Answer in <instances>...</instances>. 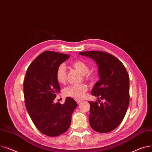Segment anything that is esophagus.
Instances as JSON below:
<instances>
[{"mask_svg":"<svg viewBox=\"0 0 152 152\" xmlns=\"http://www.w3.org/2000/svg\"><path fill=\"white\" fill-rule=\"evenodd\" d=\"M82 102V100H77V104H80Z\"/></svg>","mask_w":152,"mask_h":152,"instance_id":"34e87169","label":"esophagus"}]
</instances>
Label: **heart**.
<instances>
[{
  "label": "heart",
  "mask_w": 152,
  "mask_h": 152,
  "mask_svg": "<svg viewBox=\"0 0 152 152\" xmlns=\"http://www.w3.org/2000/svg\"><path fill=\"white\" fill-rule=\"evenodd\" d=\"M72 66L80 74L83 75H88L90 68L85 62L80 60L75 61L72 63ZM56 75L59 83H64L66 77V68L64 64H62L58 67ZM87 90V86L84 84L72 85L66 87L63 91V93L66 96L72 97L75 99H81L84 96Z\"/></svg>",
  "instance_id": "obj_1"
}]
</instances>
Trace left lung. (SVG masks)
I'll use <instances>...</instances> for the list:
<instances>
[{
	"label": "left lung",
	"instance_id": "left-lung-1",
	"mask_svg": "<svg viewBox=\"0 0 152 152\" xmlns=\"http://www.w3.org/2000/svg\"><path fill=\"white\" fill-rule=\"evenodd\" d=\"M93 59L98 67L99 80L91 94L105 102L89 101V122L96 131L106 133L117 128L123 121L129 102V77L122 62L109 53L99 51L80 52Z\"/></svg>",
	"mask_w": 152,
	"mask_h": 152
}]
</instances>
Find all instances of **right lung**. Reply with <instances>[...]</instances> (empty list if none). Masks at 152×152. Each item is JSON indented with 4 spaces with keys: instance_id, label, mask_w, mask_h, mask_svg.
<instances>
[{
    "instance_id": "add662e5",
    "label": "right lung",
    "mask_w": 152,
    "mask_h": 152,
    "mask_svg": "<svg viewBox=\"0 0 152 152\" xmlns=\"http://www.w3.org/2000/svg\"><path fill=\"white\" fill-rule=\"evenodd\" d=\"M69 55L44 51L35 58L26 71L24 95L27 110L35 126L43 134L58 136L68 130L77 103L67 97L64 104L53 100L61 88L56 70Z\"/></svg>"
}]
</instances>
